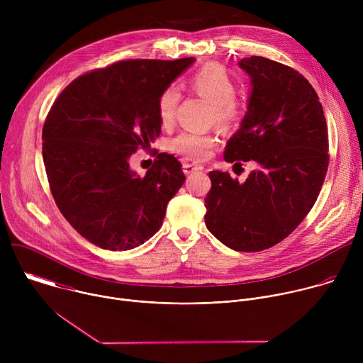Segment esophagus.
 I'll return each instance as SVG.
<instances>
[{"instance_id": "1", "label": "esophagus", "mask_w": 363, "mask_h": 363, "mask_svg": "<svg viewBox=\"0 0 363 363\" xmlns=\"http://www.w3.org/2000/svg\"><path fill=\"white\" fill-rule=\"evenodd\" d=\"M184 174L185 175H189V174H194V172H198L202 169L201 165H196V164H184Z\"/></svg>"}]
</instances>
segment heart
<instances>
[{
	"mask_svg": "<svg viewBox=\"0 0 363 363\" xmlns=\"http://www.w3.org/2000/svg\"><path fill=\"white\" fill-rule=\"evenodd\" d=\"M189 89L211 103V119L223 128H230L238 122L241 108L237 99V84L227 69L217 63H208L198 69L188 80ZM181 94L175 86H168L158 97V116L164 126L175 121L177 106ZM218 143V138L211 132L184 130L169 140V149L185 160L203 161L211 155Z\"/></svg>",
	"mask_w": 363,
	"mask_h": 363,
	"instance_id": "obj_1",
	"label": "heart"
}]
</instances>
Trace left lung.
<instances>
[{
	"label": "left lung",
	"mask_w": 363,
	"mask_h": 363,
	"mask_svg": "<svg viewBox=\"0 0 363 363\" xmlns=\"http://www.w3.org/2000/svg\"><path fill=\"white\" fill-rule=\"evenodd\" d=\"M252 83L241 128L228 140L227 162L260 167L244 182L210 172L205 224L235 251H263L290 235L312 210L329 167L322 103L308 80L279 62H240Z\"/></svg>",
	"instance_id": "8db88e82"
}]
</instances>
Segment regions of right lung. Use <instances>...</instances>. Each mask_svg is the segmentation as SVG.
I'll return each mask as SVG.
<instances>
[{
	"label": "right lung",
	"instance_id": "obj_1",
	"mask_svg": "<svg viewBox=\"0 0 363 363\" xmlns=\"http://www.w3.org/2000/svg\"><path fill=\"white\" fill-rule=\"evenodd\" d=\"M194 57L121 60L74 79L43 126V161L57 208L91 244L125 251L147 241L185 181L160 153L145 177L129 158L161 135L158 97Z\"/></svg>",
	"mask_w": 363,
	"mask_h": 363
}]
</instances>
